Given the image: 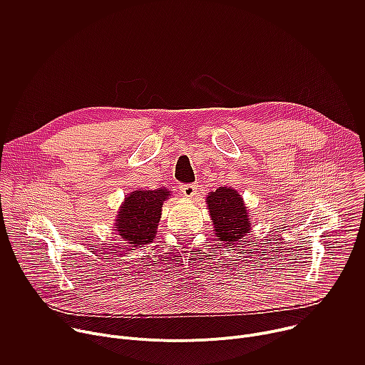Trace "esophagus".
Returning a JSON list of instances; mask_svg holds the SVG:
<instances>
[{
  "label": "esophagus",
  "mask_w": 365,
  "mask_h": 365,
  "mask_svg": "<svg viewBox=\"0 0 365 365\" xmlns=\"http://www.w3.org/2000/svg\"><path fill=\"white\" fill-rule=\"evenodd\" d=\"M179 190H180V193H182L183 196H186V197H193V196L196 195V192H197V186L193 185V183L180 185V186H179Z\"/></svg>",
  "instance_id": "esophagus-1"
}]
</instances>
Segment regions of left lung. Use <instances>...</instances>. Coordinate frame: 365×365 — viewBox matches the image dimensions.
<instances>
[{
	"mask_svg": "<svg viewBox=\"0 0 365 365\" xmlns=\"http://www.w3.org/2000/svg\"><path fill=\"white\" fill-rule=\"evenodd\" d=\"M207 210L214 222L215 234L227 247L238 244L251 230L250 215L242 196L231 187H220L206 196Z\"/></svg>",
	"mask_w": 365,
	"mask_h": 365,
	"instance_id": "obj_1",
	"label": "left lung"
}]
</instances>
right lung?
Listing matches in <instances>:
<instances>
[{"instance_id":"right-lung-1","label":"right lung","mask_w":365,"mask_h":365,"mask_svg":"<svg viewBox=\"0 0 365 365\" xmlns=\"http://www.w3.org/2000/svg\"><path fill=\"white\" fill-rule=\"evenodd\" d=\"M170 196L165 187L155 190H134L124 199L115 221L118 235L133 244L144 245L154 240L162 217V206Z\"/></svg>"}]
</instances>
